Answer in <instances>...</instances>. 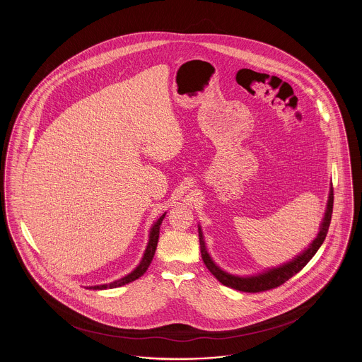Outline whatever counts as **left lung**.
I'll return each mask as SVG.
<instances>
[{
	"label": "left lung",
	"instance_id": "obj_1",
	"mask_svg": "<svg viewBox=\"0 0 362 362\" xmlns=\"http://www.w3.org/2000/svg\"><path fill=\"white\" fill-rule=\"evenodd\" d=\"M332 205H334V191L331 189L329 197H328L327 210H326L323 223L320 225V230H319L316 239L312 241L310 248H307L301 255H298L297 258H294V260L284 264V266H279L276 269H270L269 272L257 276L241 278V276H230V274L223 272L220 267H217L214 264V262L209 257L204 236H202V232L199 228V245H201V255L204 259V263L206 264L209 272L228 288L245 293L266 292V291L278 288L282 284H285L288 279H291L293 276H296L300 270H303V267H305V264L310 262V259L313 258V255L316 254L319 247L323 244V241L327 236L328 226L331 223Z\"/></svg>",
	"mask_w": 362,
	"mask_h": 362
}]
</instances>
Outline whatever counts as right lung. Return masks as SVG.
Listing matches in <instances>:
<instances>
[{
  "label": "right lung",
  "mask_w": 362,
  "mask_h": 362,
  "mask_svg": "<svg viewBox=\"0 0 362 362\" xmlns=\"http://www.w3.org/2000/svg\"><path fill=\"white\" fill-rule=\"evenodd\" d=\"M164 217H165V214H163V216L156 221V224L152 226L151 236H149V243H148V247H146V250H145L144 258H142L141 263L138 264L137 269H136L134 272H132L129 276H123L121 279L114 281V282H111V284L99 285V286H89V289L103 291V289L118 288V286L126 285V284H129V282H133V281H136L137 278L142 276V274L148 270V267H149V264H151V262H152V259H153V255H155L156 247H157V241H158V233H160V225L163 223V218H164Z\"/></svg>",
  "instance_id": "obj_1"
}]
</instances>
